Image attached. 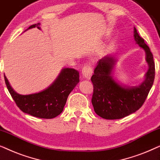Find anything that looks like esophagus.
I'll list each match as a JSON object with an SVG mask.
<instances>
[{
	"instance_id": "obj_1",
	"label": "esophagus",
	"mask_w": 160,
	"mask_h": 160,
	"mask_svg": "<svg viewBox=\"0 0 160 160\" xmlns=\"http://www.w3.org/2000/svg\"><path fill=\"white\" fill-rule=\"evenodd\" d=\"M82 76L87 79H90L92 74V68L90 65H87L82 68Z\"/></svg>"
}]
</instances>
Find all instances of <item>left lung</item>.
Wrapping results in <instances>:
<instances>
[{"label": "left lung", "mask_w": 160, "mask_h": 160, "mask_svg": "<svg viewBox=\"0 0 160 160\" xmlns=\"http://www.w3.org/2000/svg\"><path fill=\"white\" fill-rule=\"evenodd\" d=\"M135 43L146 52L148 69L145 80L138 86H126L113 78V69L117 62L113 55H107L98 61L91 81L93 84L92 103L95 112L106 119H119L135 113L145 102L154 83L155 65L153 54L144 39L134 28Z\"/></svg>", "instance_id": "left-lung-1"}]
</instances>
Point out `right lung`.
<instances>
[{
	"label": "right lung",
	"mask_w": 160,
	"mask_h": 160,
	"mask_svg": "<svg viewBox=\"0 0 160 160\" xmlns=\"http://www.w3.org/2000/svg\"><path fill=\"white\" fill-rule=\"evenodd\" d=\"M40 25L35 24L26 30L33 28L41 30ZM4 79L8 92L22 111L41 119H52L62 112L69 94L79 82V73L75 69L65 68L49 87L26 95L17 93L5 75Z\"/></svg>",
	"instance_id": "1"
}]
</instances>
